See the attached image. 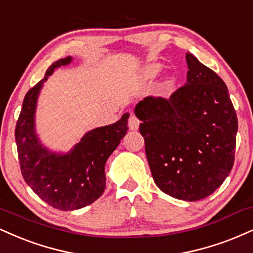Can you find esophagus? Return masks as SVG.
I'll return each mask as SVG.
<instances>
[{
  "mask_svg": "<svg viewBox=\"0 0 253 253\" xmlns=\"http://www.w3.org/2000/svg\"><path fill=\"white\" fill-rule=\"evenodd\" d=\"M139 124H140L139 119L136 118L134 114H130L129 115V119H128V127H129V129L136 130V129L139 128Z\"/></svg>",
  "mask_w": 253,
  "mask_h": 253,
  "instance_id": "34e87169",
  "label": "esophagus"
}]
</instances>
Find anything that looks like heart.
Wrapping results in <instances>:
<instances>
[{"label": "heart", "mask_w": 253, "mask_h": 253, "mask_svg": "<svg viewBox=\"0 0 253 253\" xmlns=\"http://www.w3.org/2000/svg\"><path fill=\"white\" fill-rule=\"evenodd\" d=\"M159 71H160V66L159 65H152L150 67H147V69H146V77H148V78L156 77Z\"/></svg>", "instance_id": "1"}]
</instances>
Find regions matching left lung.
Returning a JSON list of instances; mask_svg holds the SVG:
<instances>
[{
	"instance_id": "1",
	"label": "left lung",
	"mask_w": 253,
	"mask_h": 253,
	"mask_svg": "<svg viewBox=\"0 0 253 253\" xmlns=\"http://www.w3.org/2000/svg\"><path fill=\"white\" fill-rule=\"evenodd\" d=\"M186 84L135 106L152 176L164 193L197 202L214 192L234 163L237 113L226 84L186 54Z\"/></svg>"
}]
</instances>
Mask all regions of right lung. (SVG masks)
Here are the masks:
<instances>
[{
    "instance_id": "obj_1",
    "label": "right lung",
    "mask_w": 253,
    "mask_h": 253,
    "mask_svg": "<svg viewBox=\"0 0 253 253\" xmlns=\"http://www.w3.org/2000/svg\"><path fill=\"white\" fill-rule=\"evenodd\" d=\"M71 61L72 57L67 56L54 62L44 78L27 92L15 128L24 181L44 203L61 211L84 208L103 193L105 164L128 130L129 117L125 113L115 124L88 132L65 156L50 153L42 147L34 129L36 99L42 84L54 69Z\"/></svg>"
}]
</instances>
